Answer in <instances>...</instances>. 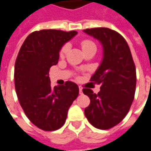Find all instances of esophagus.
Segmentation results:
<instances>
[{
	"label": "esophagus",
	"instance_id": "esophagus-1",
	"mask_svg": "<svg viewBox=\"0 0 151 151\" xmlns=\"http://www.w3.org/2000/svg\"><path fill=\"white\" fill-rule=\"evenodd\" d=\"M79 94H83V88H82V86H79Z\"/></svg>",
	"mask_w": 151,
	"mask_h": 151
}]
</instances>
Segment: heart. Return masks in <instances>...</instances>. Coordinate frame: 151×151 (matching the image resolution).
Returning <instances> with one entry per match:
<instances>
[{
  "label": "heart",
  "mask_w": 151,
  "mask_h": 151,
  "mask_svg": "<svg viewBox=\"0 0 151 151\" xmlns=\"http://www.w3.org/2000/svg\"><path fill=\"white\" fill-rule=\"evenodd\" d=\"M81 46H82L83 52H84V51H86V50L90 49L91 47H92V46H96V45H95V43H94L93 42H91V41H90V40H83V41H82V42H81ZM68 48H69L68 44H65L64 46H62L60 51V56H62V57H63V56H65V54L68 52Z\"/></svg>",
  "instance_id": "1"
}]
</instances>
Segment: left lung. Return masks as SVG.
<instances>
[{"label": "left lung", "instance_id": "8db88e82", "mask_svg": "<svg viewBox=\"0 0 151 151\" xmlns=\"http://www.w3.org/2000/svg\"><path fill=\"white\" fill-rule=\"evenodd\" d=\"M100 41L103 59L91 81L101 84V91L93 93L83 88L91 103L84 110L89 123L98 129H109L122 121L134 100L137 73L129 46L122 35L107 28L83 30Z\"/></svg>", "mask_w": 151, "mask_h": 151}]
</instances>
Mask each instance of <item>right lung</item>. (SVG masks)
<instances>
[{"label":"right lung","instance_id":"right-lung-1","mask_svg":"<svg viewBox=\"0 0 151 151\" xmlns=\"http://www.w3.org/2000/svg\"><path fill=\"white\" fill-rule=\"evenodd\" d=\"M78 32L56 29L35 31L27 37L14 65V86L21 107L35 126L55 131L65 123L68 110L78 97L76 83L51 87L49 70L58 63L60 50Z\"/></svg>","mask_w":151,"mask_h":151}]
</instances>
